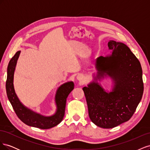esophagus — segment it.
I'll list each match as a JSON object with an SVG mask.
<instances>
[{
  "label": "esophagus",
  "instance_id": "1",
  "mask_svg": "<svg viewBox=\"0 0 150 150\" xmlns=\"http://www.w3.org/2000/svg\"><path fill=\"white\" fill-rule=\"evenodd\" d=\"M82 78H83V77L81 76H78V79L79 80H81V79H82Z\"/></svg>",
  "mask_w": 150,
  "mask_h": 150
}]
</instances>
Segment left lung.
<instances>
[{"mask_svg":"<svg viewBox=\"0 0 150 150\" xmlns=\"http://www.w3.org/2000/svg\"><path fill=\"white\" fill-rule=\"evenodd\" d=\"M110 56L96 60L98 78L110 76L115 81L112 92L106 93L98 83L83 88L89 116L103 128H112L128 121L142 98L144 89L142 69L137 57L123 43L110 40Z\"/></svg>","mask_w":150,"mask_h":150,"instance_id":"obj_1","label":"left lung"}]
</instances>
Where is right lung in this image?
I'll return each instance as SVG.
<instances>
[{
	"instance_id": "1",
	"label": "right lung",
	"mask_w": 150,
	"mask_h": 150,
	"mask_svg": "<svg viewBox=\"0 0 150 150\" xmlns=\"http://www.w3.org/2000/svg\"><path fill=\"white\" fill-rule=\"evenodd\" d=\"M21 51H17L11 59L7 67V76L6 84L7 98L18 117L27 125L40 129H49L56 126L62 121L65 113L66 99L74 89V83L68 82L61 86L57 91L56 102L57 111L50 117H44L26 108L18 99L13 88V80L17 61Z\"/></svg>"
}]
</instances>
